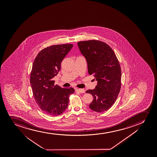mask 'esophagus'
I'll return each instance as SVG.
<instances>
[{
  "mask_svg": "<svg viewBox=\"0 0 157 157\" xmlns=\"http://www.w3.org/2000/svg\"><path fill=\"white\" fill-rule=\"evenodd\" d=\"M76 91L78 92L79 93H85L84 90L81 89V88H76Z\"/></svg>",
  "mask_w": 157,
  "mask_h": 157,
  "instance_id": "34e87169",
  "label": "esophagus"
}]
</instances>
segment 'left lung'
<instances>
[{
  "label": "left lung",
  "instance_id": "obj_1",
  "mask_svg": "<svg viewBox=\"0 0 157 157\" xmlns=\"http://www.w3.org/2000/svg\"><path fill=\"white\" fill-rule=\"evenodd\" d=\"M78 47L87 63L88 73L98 82L93 90L86 91L94 99L89 107L101 113L109 109L117 99L121 87V67L113 50L98 40L78 42Z\"/></svg>",
  "mask_w": 157,
  "mask_h": 157
}]
</instances>
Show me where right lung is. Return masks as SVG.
Returning a JSON list of instances; mask_svg holds the SVG:
<instances>
[{
	"label": "right lung",
	"mask_w": 157,
	"mask_h": 157,
	"mask_svg": "<svg viewBox=\"0 0 157 157\" xmlns=\"http://www.w3.org/2000/svg\"><path fill=\"white\" fill-rule=\"evenodd\" d=\"M72 44L52 45L43 49L33 63L30 82L36 103L42 110L51 116H58L67 109L72 87L54 85L53 78L61 69L63 59L71 50Z\"/></svg>",
	"instance_id": "1"
}]
</instances>
